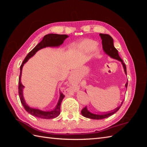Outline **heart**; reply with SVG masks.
Wrapping results in <instances>:
<instances>
[{"label":"heart","instance_id":"1","mask_svg":"<svg viewBox=\"0 0 147 147\" xmlns=\"http://www.w3.org/2000/svg\"><path fill=\"white\" fill-rule=\"evenodd\" d=\"M95 42L91 40H85L81 43H80L78 47L82 51L89 52L92 50L95 46Z\"/></svg>","mask_w":147,"mask_h":147}]
</instances>
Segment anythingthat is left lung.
<instances>
[{
    "label": "left lung",
    "instance_id": "8db88e82",
    "mask_svg": "<svg viewBox=\"0 0 147 147\" xmlns=\"http://www.w3.org/2000/svg\"><path fill=\"white\" fill-rule=\"evenodd\" d=\"M99 35L102 39V48H103V50H104V52L106 53L107 55H108L109 56L112 57V58L121 61L122 63V65L123 66L124 72H125L126 75H127L126 65L123 63V61L121 59V57H119V56L118 55V50L115 48V47L113 45V40L112 37L108 34H100ZM127 83H128V82H127L125 84V86H126V89L127 87ZM123 102V101L122 102L121 105L118 107L117 109H115L113 110L110 111V112H105L103 114L102 113V114L99 115V114L92 113L88 110L86 107H84L82 109V110L81 111V113L83 117L88 118H91V119H101L106 118H107V117L111 116V115H112L114 113H116L117 111L119 109V108L121 107Z\"/></svg>",
    "mask_w": 147,
    "mask_h": 147
}]
</instances>
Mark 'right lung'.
Segmentation results:
<instances>
[{
    "label": "right lung",
    "instance_id": "right-lung-1",
    "mask_svg": "<svg viewBox=\"0 0 147 147\" xmlns=\"http://www.w3.org/2000/svg\"><path fill=\"white\" fill-rule=\"evenodd\" d=\"M69 36L67 35L63 34H47L43 37L42 40L38 43V45L35 46V47L31 50L28 55L26 56L25 59H24L23 63H22L20 67V74L19 77V86H18V92L20 98L21 100V104H23L24 109L27 111V112L30 113V115H33L36 117L40 118H43V119H52L57 117L59 116L60 114V110H61V104L63 99L65 96L63 94V92H60V97L58 102L56 106L55 109H53L51 111H43L41 110H39L37 109H33L31 108L28 105V104L26 103L24 100L23 94V90L24 88V86L22 84L21 82V73H22V69L24 64L27 62L31 57H32L37 51L40 50L42 48H45L47 47H59L63 43L65 39L67 38Z\"/></svg>",
    "mask_w": 147,
    "mask_h": 147
}]
</instances>
